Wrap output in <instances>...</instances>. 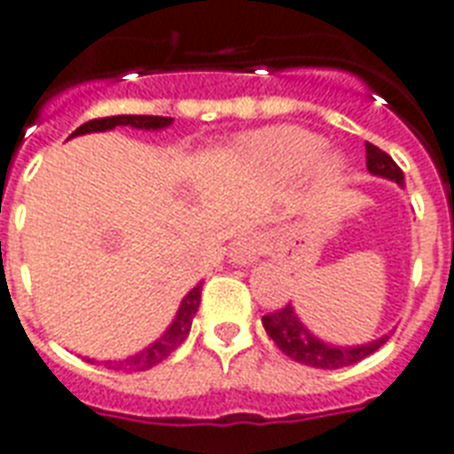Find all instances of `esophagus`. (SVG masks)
<instances>
[{"label": "esophagus", "instance_id": "34e87169", "mask_svg": "<svg viewBox=\"0 0 454 454\" xmlns=\"http://www.w3.org/2000/svg\"><path fill=\"white\" fill-rule=\"evenodd\" d=\"M263 251V241L258 234H244L239 239L231 244L230 261L234 265H251L258 261V255Z\"/></svg>", "mask_w": 454, "mask_h": 454}]
</instances>
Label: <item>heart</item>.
<instances>
[{"mask_svg":"<svg viewBox=\"0 0 454 454\" xmlns=\"http://www.w3.org/2000/svg\"><path fill=\"white\" fill-rule=\"evenodd\" d=\"M244 150L258 165L268 167L279 175H294L301 172L316 160V169L320 176L333 179L340 172V158L333 153L318 155L323 150V138L299 126H272L258 134L248 136L244 141Z\"/></svg>","mask_w":454,"mask_h":454,"instance_id":"obj_1","label":"heart"}]
</instances>
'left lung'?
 <instances>
[{
  "label": "left lung",
  "mask_w": 454,
  "mask_h": 454,
  "mask_svg": "<svg viewBox=\"0 0 454 454\" xmlns=\"http://www.w3.org/2000/svg\"><path fill=\"white\" fill-rule=\"evenodd\" d=\"M366 167H369L371 175L393 179L400 186L404 184V175H402L400 167L395 165V160L373 143H366ZM263 328L270 335L272 342L278 344L289 359L313 366V369L352 366L356 361L366 359L369 354L376 352L378 347H383L385 340H387V337H380V340H373L369 344H356V347H337V344L323 342L313 333H309V328L299 320L292 304L263 316Z\"/></svg>",
  "instance_id": "8db88e82"
}]
</instances>
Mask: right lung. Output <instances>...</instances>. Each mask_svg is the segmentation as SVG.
<instances>
[{
  "label": "right lung",
  "mask_w": 454,
  "mask_h": 454,
  "mask_svg": "<svg viewBox=\"0 0 454 454\" xmlns=\"http://www.w3.org/2000/svg\"><path fill=\"white\" fill-rule=\"evenodd\" d=\"M172 124V117H150V114H119V117H102V119H90L81 124L69 136H83V134H93V131H110L114 126H131V129H145V131H158V129H165V126ZM200 287L203 282H199L196 287L191 289L189 294L182 299V306L176 311L172 325L162 333V335L155 340L153 344H148L145 349H141L134 356H126V359L119 361H105V366H112V369H121V371H148L153 366H158L160 361H165L169 354L175 352L176 347L186 340L191 330V323H193V316L199 311L200 304ZM85 361H95V359H85Z\"/></svg>",
  "instance_id": "add662e5"
}]
</instances>
